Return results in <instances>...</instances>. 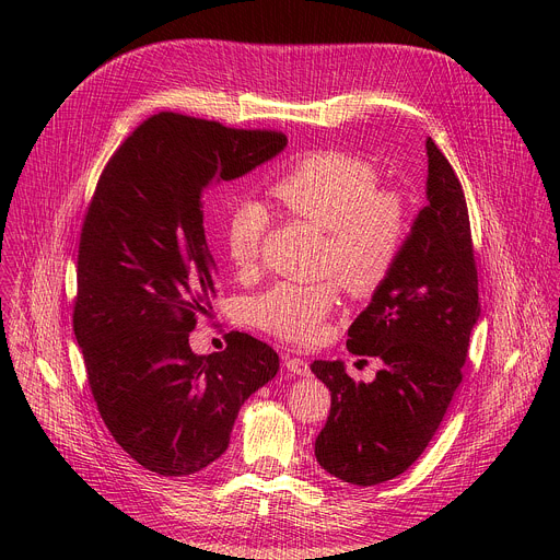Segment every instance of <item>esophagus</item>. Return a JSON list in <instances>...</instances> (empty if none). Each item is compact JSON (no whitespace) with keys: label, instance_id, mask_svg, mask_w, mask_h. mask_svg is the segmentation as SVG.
<instances>
[{"label":"esophagus","instance_id":"1","mask_svg":"<svg viewBox=\"0 0 560 560\" xmlns=\"http://www.w3.org/2000/svg\"><path fill=\"white\" fill-rule=\"evenodd\" d=\"M283 365H285L290 372L299 374V376H307V374H310V365H307V361H305V359L283 354Z\"/></svg>","mask_w":560,"mask_h":560}]
</instances>
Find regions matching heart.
<instances>
[{
	"label": "heart",
	"mask_w": 560,
	"mask_h": 560,
	"mask_svg": "<svg viewBox=\"0 0 560 560\" xmlns=\"http://www.w3.org/2000/svg\"><path fill=\"white\" fill-rule=\"evenodd\" d=\"M378 168L350 152L318 150L301 156L275 184L272 195L296 217L328 232L324 270L365 296L394 270L410 232V212L401 192L381 188ZM268 210L257 201L230 208L223 244L242 272L259 264L268 230ZM339 305L337 281H281L253 301L255 324L283 341L307 346L322 339L328 316Z\"/></svg>",
	"instance_id": "obj_1"
}]
</instances>
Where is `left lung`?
<instances>
[{"mask_svg": "<svg viewBox=\"0 0 560 560\" xmlns=\"http://www.w3.org/2000/svg\"><path fill=\"white\" fill-rule=\"evenodd\" d=\"M425 148L428 206L394 270L348 330V350L381 363L376 378L357 383L341 361L310 365L332 396L314 456L343 483L361 488L404 474L423 454L463 381L481 314L460 182L432 139Z\"/></svg>", "mask_w": 560, "mask_h": 560, "instance_id": "left-lung-1", "label": "left lung"}]
</instances>
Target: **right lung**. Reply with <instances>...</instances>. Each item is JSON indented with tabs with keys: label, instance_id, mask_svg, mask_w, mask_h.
<instances>
[{
	"label": "right lung",
	"instance_id": "add662e5",
	"mask_svg": "<svg viewBox=\"0 0 560 560\" xmlns=\"http://www.w3.org/2000/svg\"><path fill=\"white\" fill-rule=\"evenodd\" d=\"M285 143L277 130L159 113L97 182L79 236L72 328L106 428L154 474L188 476L217 460L238 408L279 370V354L246 332H228L212 354H195L188 339L217 294L203 195Z\"/></svg>",
	"mask_w": 560,
	"mask_h": 560
}]
</instances>
